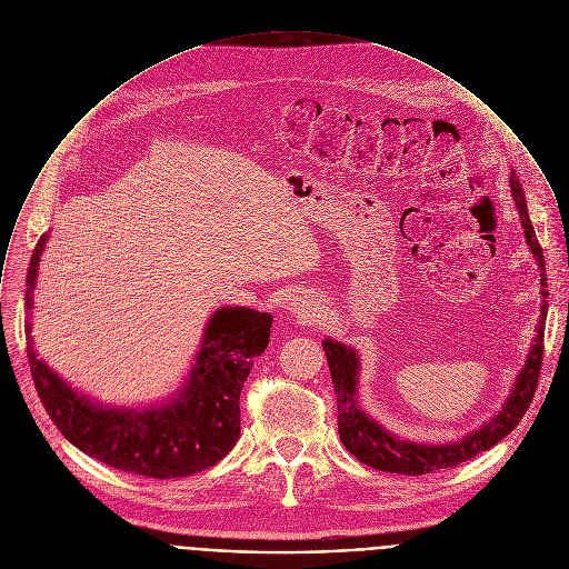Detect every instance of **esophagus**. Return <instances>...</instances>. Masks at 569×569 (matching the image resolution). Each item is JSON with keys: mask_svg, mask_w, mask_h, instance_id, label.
<instances>
[{"mask_svg": "<svg viewBox=\"0 0 569 569\" xmlns=\"http://www.w3.org/2000/svg\"><path fill=\"white\" fill-rule=\"evenodd\" d=\"M287 305H289V311L298 313V318H305V320L316 318L320 311L318 302L311 296H293V298H289Z\"/></svg>", "mask_w": 569, "mask_h": 569, "instance_id": "34e87169", "label": "esophagus"}]
</instances>
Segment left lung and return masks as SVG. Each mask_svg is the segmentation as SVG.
I'll list each match as a JSON object with an SVG mask.
<instances>
[{
    "mask_svg": "<svg viewBox=\"0 0 569 569\" xmlns=\"http://www.w3.org/2000/svg\"><path fill=\"white\" fill-rule=\"evenodd\" d=\"M510 190L515 204L519 209V218L526 231V242L532 249V256L537 264L541 267V318L537 325V336L535 345L530 347L528 360L523 369L519 371L517 381L510 390V397L503 401L501 410L486 421L479 430L468 432L463 439L452 441V443H415L408 439H399L397 435L388 432L381 428L373 417H369L360 403H358V379H360V358L356 349L336 342V340H325V353L327 362L331 369V379H333V390H336V401H338V430L340 439L347 446V450L362 463L376 468V470H386V472H397V475H428L441 468H452L459 466L479 452L497 446L503 437H508L526 410L532 403V397L537 392L539 383V371L543 362V333H546V316H548V280H546V260H543V249L537 240L535 227L528 216V202L523 188L519 186L517 174H510Z\"/></svg>",
    "mask_w": 569,
    "mask_h": 569,
    "instance_id": "1",
    "label": "left lung"
}]
</instances>
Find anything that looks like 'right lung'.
Returning a JSON list of instances; mask_svg holds the SVG:
<instances>
[{"label":"right lung","mask_w":569,"mask_h":569,"mask_svg":"<svg viewBox=\"0 0 569 569\" xmlns=\"http://www.w3.org/2000/svg\"><path fill=\"white\" fill-rule=\"evenodd\" d=\"M37 240L26 276V309H32L39 258ZM273 318L247 307L211 313L190 378L177 397L154 408H114L90 401L37 358L28 331V365L34 388L61 435L88 457L141 477L179 479L216 466L240 435V390L271 333Z\"/></svg>","instance_id":"obj_1"}]
</instances>
